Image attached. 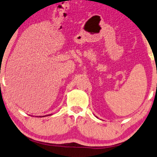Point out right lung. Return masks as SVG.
<instances>
[{
	"mask_svg": "<svg viewBox=\"0 0 157 157\" xmlns=\"http://www.w3.org/2000/svg\"><path fill=\"white\" fill-rule=\"evenodd\" d=\"M50 115H51V114H50Z\"/></svg>",
	"mask_w": 157,
	"mask_h": 157,
	"instance_id": "right-lung-1",
	"label": "right lung"
}]
</instances>
